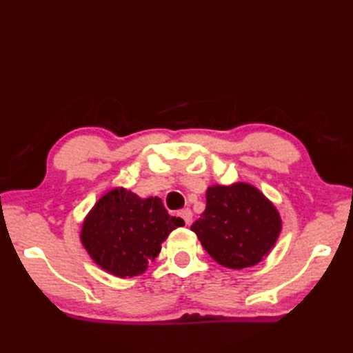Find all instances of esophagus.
<instances>
[{
	"label": "esophagus",
	"instance_id": "1",
	"mask_svg": "<svg viewBox=\"0 0 353 353\" xmlns=\"http://www.w3.org/2000/svg\"><path fill=\"white\" fill-rule=\"evenodd\" d=\"M179 216L185 221L186 226H190V224L192 223V212L190 211V209H182V211H179Z\"/></svg>",
	"mask_w": 353,
	"mask_h": 353
}]
</instances>
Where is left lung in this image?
Returning a JSON list of instances; mask_svg holds the SVG:
<instances>
[{
    "label": "left lung",
    "instance_id": "8db88e82",
    "mask_svg": "<svg viewBox=\"0 0 353 353\" xmlns=\"http://www.w3.org/2000/svg\"><path fill=\"white\" fill-rule=\"evenodd\" d=\"M203 249L220 265L241 270L256 265L273 249L282 230L276 206L253 185H212L206 209L192 224Z\"/></svg>",
    "mask_w": 353,
    "mask_h": 353
}]
</instances>
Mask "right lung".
I'll return each instance as SVG.
<instances>
[{"label":"right lung","instance_id":"1","mask_svg":"<svg viewBox=\"0 0 353 353\" xmlns=\"http://www.w3.org/2000/svg\"><path fill=\"white\" fill-rule=\"evenodd\" d=\"M183 220L171 216L159 197L141 199L125 188L108 191L81 224V244L97 265L117 277L139 276L161 244Z\"/></svg>","mask_w":353,"mask_h":353}]
</instances>
